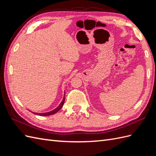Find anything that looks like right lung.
Returning a JSON list of instances; mask_svg holds the SVG:
<instances>
[{"instance_id": "obj_1", "label": "right lung", "mask_w": 156, "mask_h": 156, "mask_svg": "<svg viewBox=\"0 0 156 156\" xmlns=\"http://www.w3.org/2000/svg\"><path fill=\"white\" fill-rule=\"evenodd\" d=\"M64 96H65V94H64ZM64 101H65V97H64L63 100L62 101V102H61L60 103V105L56 107V108H55L54 110L51 111H49V112H44V113H38V112H32V113H34V114L36 115H40V116H49V115H54L55 114L56 112H57L62 107L63 105H64Z\"/></svg>"}]
</instances>
